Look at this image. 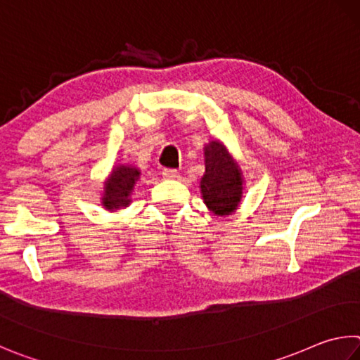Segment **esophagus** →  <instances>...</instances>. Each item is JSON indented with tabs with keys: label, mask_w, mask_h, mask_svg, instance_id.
Here are the masks:
<instances>
[{
	"label": "esophagus",
	"mask_w": 360,
	"mask_h": 360,
	"mask_svg": "<svg viewBox=\"0 0 360 360\" xmlns=\"http://www.w3.org/2000/svg\"><path fill=\"white\" fill-rule=\"evenodd\" d=\"M162 176H163V178H165V179L172 181V179H178V178H179V173L176 172V169H163Z\"/></svg>",
	"instance_id": "1"
}]
</instances>
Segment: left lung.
<instances>
[{
	"label": "left lung",
	"mask_w": 360,
	"mask_h": 360,
	"mask_svg": "<svg viewBox=\"0 0 360 360\" xmlns=\"http://www.w3.org/2000/svg\"><path fill=\"white\" fill-rule=\"evenodd\" d=\"M202 151H205V174L200 179L201 198L214 215L226 217L234 214L243 200V169L220 140L206 143Z\"/></svg>",
	"instance_id": "8db88e82"
}]
</instances>
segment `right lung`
I'll return each instance as SVG.
<instances>
[{"mask_svg": "<svg viewBox=\"0 0 360 360\" xmlns=\"http://www.w3.org/2000/svg\"><path fill=\"white\" fill-rule=\"evenodd\" d=\"M140 168L129 163H117L113 165L112 172L103 181L101 192V205L108 212H117L126 209L132 202V193L140 181Z\"/></svg>", "mask_w": 360, "mask_h": 360, "instance_id": "right-lung-1", "label": "right lung"}]
</instances>
